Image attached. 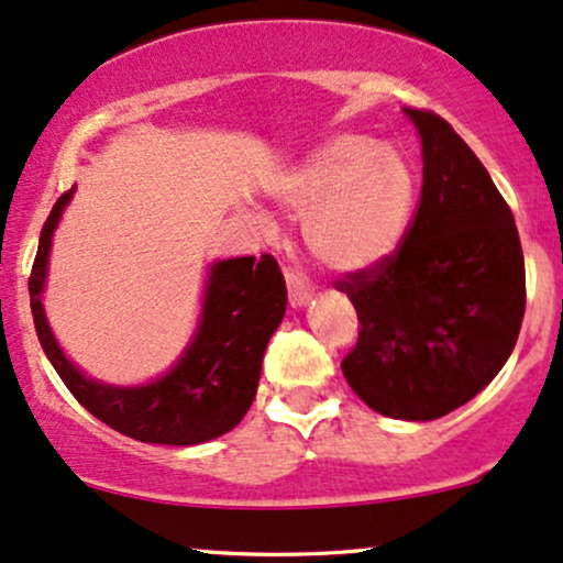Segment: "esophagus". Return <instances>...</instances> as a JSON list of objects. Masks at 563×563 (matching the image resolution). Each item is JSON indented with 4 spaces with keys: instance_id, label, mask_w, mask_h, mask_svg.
Wrapping results in <instances>:
<instances>
[{
    "instance_id": "obj_1",
    "label": "esophagus",
    "mask_w": 563,
    "mask_h": 563,
    "mask_svg": "<svg viewBox=\"0 0 563 563\" xmlns=\"http://www.w3.org/2000/svg\"><path fill=\"white\" fill-rule=\"evenodd\" d=\"M287 289H289V305H292V308H302L305 302L310 300V284H308V279H305L302 274H297V271H292V268H287Z\"/></svg>"
}]
</instances>
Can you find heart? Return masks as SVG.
I'll return each instance as SVG.
<instances>
[{
    "mask_svg": "<svg viewBox=\"0 0 563 563\" xmlns=\"http://www.w3.org/2000/svg\"><path fill=\"white\" fill-rule=\"evenodd\" d=\"M284 196L295 208H308L302 238L313 258L352 274L378 266L401 245L415 175L391 145L339 135L295 172Z\"/></svg>",
    "mask_w": 563,
    "mask_h": 563,
    "instance_id": "1",
    "label": "heart"
}]
</instances>
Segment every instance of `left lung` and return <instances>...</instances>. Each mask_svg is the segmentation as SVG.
<instances>
[{"label": "left lung", "mask_w": 563, "mask_h": 563, "mask_svg": "<svg viewBox=\"0 0 563 563\" xmlns=\"http://www.w3.org/2000/svg\"><path fill=\"white\" fill-rule=\"evenodd\" d=\"M405 112L422 141L420 200L394 255L334 284L360 321L342 373L386 418L435 420L483 391L515 350L525 255L473 148L435 112Z\"/></svg>", "instance_id": "1"}]
</instances>
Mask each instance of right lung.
<instances>
[{
    "instance_id": "obj_1",
    "label": "right lung",
    "mask_w": 563,
    "mask_h": 563,
    "mask_svg": "<svg viewBox=\"0 0 563 563\" xmlns=\"http://www.w3.org/2000/svg\"><path fill=\"white\" fill-rule=\"evenodd\" d=\"M73 190L59 196L38 240V253L27 276L31 313L48 363L59 373L75 399L93 418L135 441L192 446L224 435L253 405L261 378L263 352L287 308V287L274 255L229 258L211 268L203 318L196 342L175 371L162 380L137 388H114L82 378L54 342L41 289L46 279L48 245L62 208Z\"/></svg>"
}]
</instances>
